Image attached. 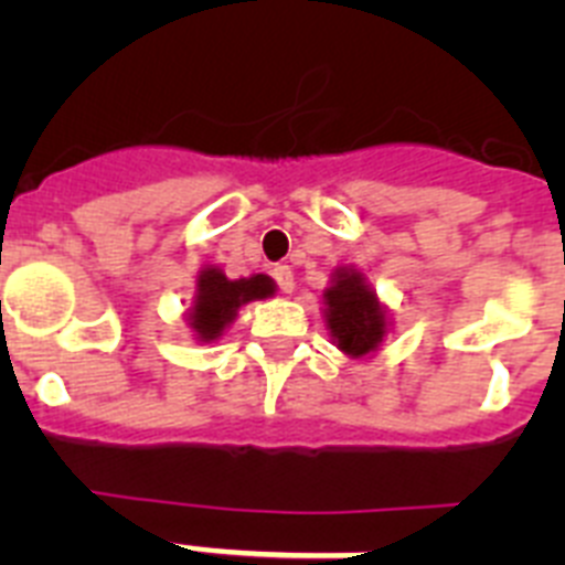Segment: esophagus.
Here are the masks:
<instances>
[{
  "instance_id": "34e87169",
  "label": "esophagus",
  "mask_w": 565,
  "mask_h": 565,
  "mask_svg": "<svg viewBox=\"0 0 565 565\" xmlns=\"http://www.w3.org/2000/svg\"><path fill=\"white\" fill-rule=\"evenodd\" d=\"M271 277L277 279V286H279V291H282V294L294 291V271L288 266H277L271 271Z\"/></svg>"
}]
</instances>
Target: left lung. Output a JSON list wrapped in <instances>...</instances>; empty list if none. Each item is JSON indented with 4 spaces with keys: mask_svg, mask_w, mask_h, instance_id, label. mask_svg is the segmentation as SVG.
Segmentation results:
<instances>
[{
    "mask_svg": "<svg viewBox=\"0 0 565 565\" xmlns=\"http://www.w3.org/2000/svg\"><path fill=\"white\" fill-rule=\"evenodd\" d=\"M322 299H326L328 328L337 339L339 351L353 359L376 351L387 322H384V308L379 306L376 294L364 286L362 274L353 268H339Z\"/></svg>",
    "mask_w": 565,
    "mask_h": 565,
    "instance_id": "8db88e82",
    "label": "left lung"
}]
</instances>
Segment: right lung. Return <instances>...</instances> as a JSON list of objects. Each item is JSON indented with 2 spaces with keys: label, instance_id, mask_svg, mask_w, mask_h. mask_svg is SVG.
Instances as JSON below:
<instances>
[{
  "label": "right lung",
  "instance_id": "right-lung-1",
  "mask_svg": "<svg viewBox=\"0 0 565 565\" xmlns=\"http://www.w3.org/2000/svg\"><path fill=\"white\" fill-rule=\"evenodd\" d=\"M274 279L266 274L228 279L221 268H206L198 277L194 306L189 308V326L201 342H212L226 331V326L237 317V308L252 299H266L274 294Z\"/></svg>",
  "mask_w": 565,
  "mask_h": 565
}]
</instances>
